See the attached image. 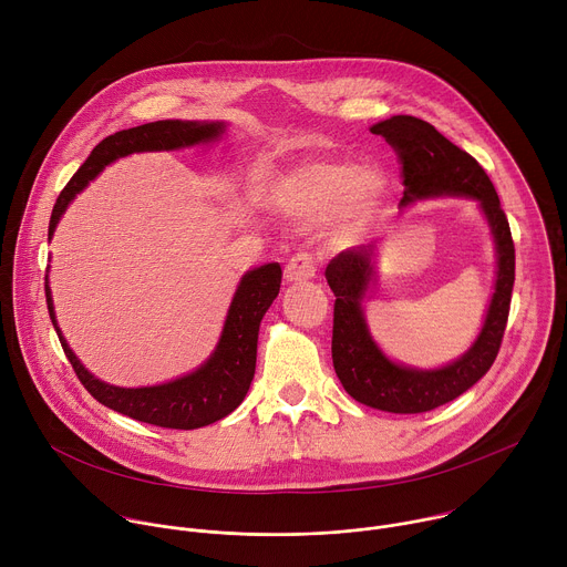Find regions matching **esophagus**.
Returning a JSON list of instances; mask_svg holds the SVG:
<instances>
[{
    "label": "esophagus",
    "mask_w": 567,
    "mask_h": 567,
    "mask_svg": "<svg viewBox=\"0 0 567 567\" xmlns=\"http://www.w3.org/2000/svg\"><path fill=\"white\" fill-rule=\"evenodd\" d=\"M313 276H316V260L309 254H296L285 265V280L287 282H302V280H311Z\"/></svg>",
    "instance_id": "1"
}]
</instances>
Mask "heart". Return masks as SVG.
Here are the masks:
<instances>
[{
	"label": "heart",
	"mask_w": 567,
	"mask_h": 567,
	"mask_svg": "<svg viewBox=\"0 0 567 567\" xmlns=\"http://www.w3.org/2000/svg\"><path fill=\"white\" fill-rule=\"evenodd\" d=\"M381 190L383 179L377 171H359L348 161H322L293 171L276 202L289 217L302 221L326 219L348 202V224L361 228L374 213Z\"/></svg>",
	"instance_id": "obj_1"
}]
</instances>
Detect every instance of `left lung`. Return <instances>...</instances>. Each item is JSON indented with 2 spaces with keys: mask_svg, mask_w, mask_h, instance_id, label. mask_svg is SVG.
Here are the masks:
<instances>
[{
  "mask_svg": "<svg viewBox=\"0 0 567 567\" xmlns=\"http://www.w3.org/2000/svg\"><path fill=\"white\" fill-rule=\"evenodd\" d=\"M394 147L401 161V208L437 197L477 202L496 247V282L480 334L471 348L442 368H413L392 361L372 339L363 300L374 278L377 241L341 251L330 260L326 278L337 296L332 361L337 377L352 399L370 409L415 415L453 401L494 365L507 328L514 289V241L498 193L477 161L415 116H390L370 127Z\"/></svg>",
  "mask_w": 567,
  "mask_h": 567,
  "instance_id": "1",
  "label": "left lung"
}]
</instances>
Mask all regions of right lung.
I'll return each instance as SVG.
<instances>
[{"label": "right lung", "instance_id": "right-lung-1", "mask_svg": "<svg viewBox=\"0 0 567 567\" xmlns=\"http://www.w3.org/2000/svg\"><path fill=\"white\" fill-rule=\"evenodd\" d=\"M224 132V121L168 118L121 130L103 138L60 193L49 221V241L58 228L60 217L64 215L66 206L75 199V195L83 193L90 186V182H94L105 171V166L114 164L116 158H123L134 152H168L193 145H206L219 141ZM280 280L282 269L278 262H269L247 271L241 276L233 293L224 328L213 354L197 370L184 377L141 388H121L105 383L80 363V359L73 354L58 326L49 276L44 289L49 316L62 343V350L69 363L73 365L80 383L90 390L94 399H99L103 406L121 415H127L136 422H145L161 429L193 431L230 415L239 403L245 401L256 374L260 322L280 291Z\"/></svg>", "mask_w": 567, "mask_h": 567}]
</instances>
